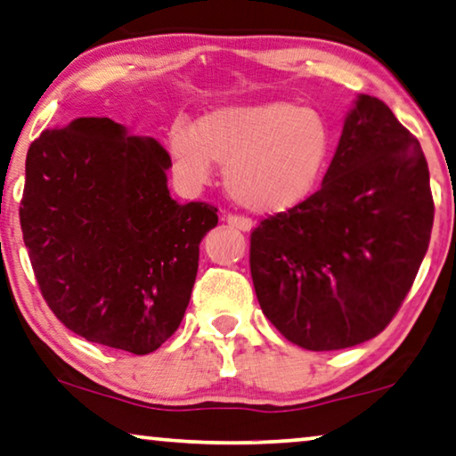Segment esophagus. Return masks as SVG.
<instances>
[{
	"label": "esophagus",
	"mask_w": 456,
	"mask_h": 456,
	"mask_svg": "<svg viewBox=\"0 0 456 456\" xmlns=\"http://www.w3.org/2000/svg\"><path fill=\"white\" fill-rule=\"evenodd\" d=\"M225 221L231 227H235L240 231H249L251 227H254V223H251L248 216H240V215H225Z\"/></svg>",
	"instance_id": "esophagus-1"
}]
</instances>
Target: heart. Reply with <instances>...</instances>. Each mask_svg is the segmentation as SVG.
Listing matches in <instances>:
<instances>
[{
  "label": "heart",
  "mask_w": 456,
  "mask_h": 456,
  "mask_svg": "<svg viewBox=\"0 0 456 456\" xmlns=\"http://www.w3.org/2000/svg\"><path fill=\"white\" fill-rule=\"evenodd\" d=\"M167 149L178 178L190 188L225 167L227 194L260 215H278L314 192L330 155V131L309 108L270 100L221 106L194 122H174Z\"/></svg>",
  "instance_id": "1"
}]
</instances>
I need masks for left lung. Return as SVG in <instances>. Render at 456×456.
<instances>
[{
	"label": "left lung",
	"instance_id": "1",
	"mask_svg": "<svg viewBox=\"0 0 456 456\" xmlns=\"http://www.w3.org/2000/svg\"><path fill=\"white\" fill-rule=\"evenodd\" d=\"M432 223L419 141L385 102L360 94L322 188L251 231L264 315L314 352L379 336L416 281Z\"/></svg>",
	"mask_w": 456,
	"mask_h": 456
}]
</instances>
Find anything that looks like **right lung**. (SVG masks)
<instances>
[{
	"instance_id": "add662e5",
	"label": "right lung",
	"mask_w": 456,
	"mask_h": 456,
	"mask_svg": "<svg viewBox=\"0 0 456 456\" xmlns=\"http://www.w3.org/2000/svg\"><path fill=\"white\" fill-rule=\"evenodd\" d=\"M172 159L110 118L51 128L26 155L20 225L46 305L87 342L149 354L178 330L219 223L169 196Z\"/></svg>"
}]
</instances>
